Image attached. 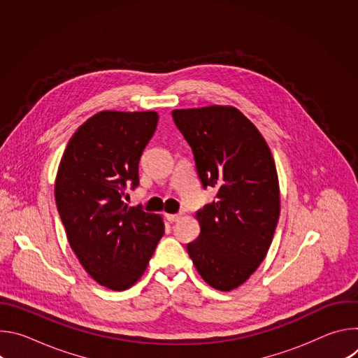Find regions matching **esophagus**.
<instances>
[{
	"label": "esophagus",
	"mask_w": 358,
	"mask_h": 358,
	"mask_svg": "<svg viewBox=\"0 0 358 358\" xmlns=\"http://www.w3.org/2000/svg\"><path fill=\"white\" fill-rule=\"evenodd\" d=\"M181 217V214H166V218L170 221V222H176L178 221Z\"/></svg>",
	"instance_id": "esophagus-1"
}]
</instances>
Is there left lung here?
Here are the masks:
<instances>
[{
	"label": "left lung",
	"instance_id": "8db88e82",
	"mask_svg": "<svg viewBox=\"0 0 358 358\" xmlns=\"http://www.w3.org/2000/svg\"><path fill=\"white\" fill-rule=\"evenodd\" d=\"M189 144L202 187L217 199L196 211L198 239L187 252L210 286L229 292L249 279L265 259L280 213L272 152L238 109L208 106L173 110Z\"/></svg>",
	"mask_w": 358,
	"mask_h": 358
}]
</instances>
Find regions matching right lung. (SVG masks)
<instances>
[{"label":"right lung","instance_id":"right-lung-1","mask_svg":"<svg viewBox=\"0 0 358 358\" xmlns=\"http://www.w3.org/2000/svg\"><path fill=\"white\" fill-rule=\"evenodd\" d=\"M157 122L156 112H100L76 130L59 164L55 199L69 245L112 290L140 279L164 234L162 217L123 202L138 185V162Z\"/></svg>","mask_w":358,"mask_h":358}]
</instances>
